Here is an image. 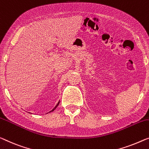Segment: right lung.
Here are the masks:
<instances>
[{"label":"right lung","mask_w":149,"mask_h":149,"mask_svg":"<svg viewBox=\"0 0 149 149\" xmlns=\"http://www.w3.org/2000/svg\"><path fill=\"white\" fill-rule=\"evenodd\" d=\"M59 102H58V103H57V105H56V106H55V107L54 108H53V110H52V111H50V112H52V111H53V110H54L55 109V108H57V106L59 105Z\"/></svg>","instance_id":"obj_1"}]
</instances>
